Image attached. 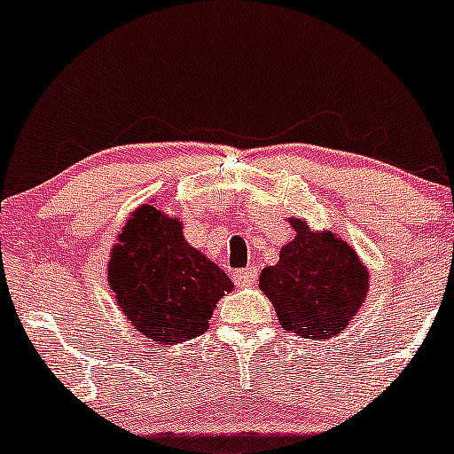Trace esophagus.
Returning <instances> with one entry per match:
<instances>
[{
    "label": "esophagus",
    "instance_id": "obj_1",
    "mask_svg": "<svg viewBox=\"0 0 454 454\" xmlns=\"http://www.w3.org/2000/svg\"><path fill=\"white\" fill-rule=\"evenodd\" d=\"M233 279H236V286H242V287L255 284L257 268L255 266H247V268H242V270H236V272H233Z\"/></svg>",
    "mask_w": 454,
    "mask_h": 454
}]
</instances>
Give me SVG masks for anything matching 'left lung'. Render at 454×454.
Masks as SVG:
<instances>
[{
  "mask_svg": "<svg viewBox=\"0 0 454 454\" xmlns=\"http://www.w3.org/2000/svg\"><path fill=\"white\" fill-rule=\"evenodd\" d=\"M294 240L281 247L279 262L266 266L260 287L286 331L329 340L348 326L368 296V268L333 231H316L305 218H290Z\"/></svg>",
  "mask_w": 454,
  "mask_h": 454,
  "instance_id": "obj_1",
  "label": "left lung"
}]
</instances>
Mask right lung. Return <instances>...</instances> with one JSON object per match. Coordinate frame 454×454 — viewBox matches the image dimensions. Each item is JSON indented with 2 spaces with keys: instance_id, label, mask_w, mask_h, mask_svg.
I'll use <instances>...</instances> for the list:
<instances>
[{
  "instance_id": "1",
  "label": "right lung",
  "mask_w": 454,
  "mask_h": 454,
  "mask_svg": "<svg viewBox=\"0 0 454 454\" xmlns=\"http://www.w3.org/2000/svg\"><path fill=\"white\" fill-rule=\"evenodd\" d=\"M177 214L140 206L110 251L108 284L116 305L160 348L207 331L218 301L233 290L216 262L184 238Z\"/></svg>"
}]
</instances>
